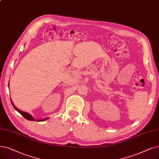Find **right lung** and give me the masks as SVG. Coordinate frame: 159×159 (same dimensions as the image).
Returning <instances> with one entry per match:
<instances>
[{
	"mask_svg": "<svg viewBox=\"0 0 159 159\" xmlns=\"http://www.w3.org/2000/svg\"><path fill=\"white\" fill-rule=\"evenodd\" d=\"M11 104H12V105H13V106H14V107L15 108V110H17L19 113H20L21 115L22 116H23L25 119H27V120H34L35 119H34V118L32 117L30 114H29V113H26V112H24V111H21V110H20L19 109H17V107L14 105V104L12 103V102H11ZM46 119H41V120H38V121H43V120H46Z\"/></svg>",
	"mask_w": 159,
	"mask_h": 159,
	"instance_id": "right-lung-1",
	"label": "right lung"
}]
</instances>
